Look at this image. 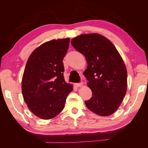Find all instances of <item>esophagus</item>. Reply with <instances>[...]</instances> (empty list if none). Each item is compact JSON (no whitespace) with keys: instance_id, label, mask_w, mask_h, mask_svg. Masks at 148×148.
Listing matches in <instances>:
<instances>
[{"instance_id":"obj_1","label":"esophagus","mask_w":148,"mask_h":148,"mask_svg":"<svg viewBox=\"0 0 148 148\" xmlns=\"http://www.w3.org/2000/svg\"><path fill=\"white\" fill-rule=\"evenodd\" d=\"M83 83H75V86L77 87H81L82 86Z\"/></svg>"}]
</instances>
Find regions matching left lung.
<instances>
[{"mask_svg":"<svg viewBox=\"0 0 148 148\" xmlns=\"http://www.w3.org/2000/svg\"><path fill=\"white\" fill-rule=\"evenodd\" d=\"M71 43L88 63L83 75L92 92L91 99L85 101L88 109L101 116L114 114L127 87V71L119 52L108 39L99 34H81Z\"/></svg>","mask_w":148,"mask_h":148,"instance_id":"1","label":"left lung"}]
</instances>
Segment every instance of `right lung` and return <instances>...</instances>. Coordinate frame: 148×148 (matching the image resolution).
Returning a JSON list of instances; mask_svg holds the SVG:
<instances>
[{
    "instance_id": "right-lung-1",
    "label": "right lung",
    "mask_w": 148,
    "mask_h": 148,
    "mask_svg": "<svg viewBox=\"0 0 148 148\" xmlns=\"http://www.w3.org/2000/svg\"><path fill=\"white\" fill-rule=\"evenodd\" d=\"M70 39L42 44L30 55L22 78L21 90L28 108L44 120L55 117L63 110L72 85L64 79L63 59Z\"/></svg>"
}]
</instances>
